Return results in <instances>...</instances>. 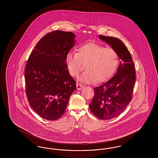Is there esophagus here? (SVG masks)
<instances>
[{
    "mask_svg": "<svg viewBox=\"0 0 158 158\" xmlns=\"http://www.w3.org/2000/svg\"><path fill=\"white\" fill-rule=\"evenodd\" d=\"M83 86L82 85H81V84L77 83V84L76 85V89H77V90H81V89H82L83 88Z\"/></svg>",
    "mask_w": 158,
    "mask_h": 158,
    "instance_id": "esophagus-1",
    "label": "esophagus"
}]
</instances>
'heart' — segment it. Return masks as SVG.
<instances>
[{"label":"heart","mask_w":158,"mask_h":158,"mask_svg":"<svg viewBox=\"0 0 158 158\" xmlns=\"http://www.w3.org/2000/svg\"><path fill=\"white\" fill-rule=\"evenodd\" d=\"M66 63L70 73L77 77L85 68L87 70L81 77V81L102 82L110 78L118 64L117 52L109 47L95 43H88L80 46L77 53L69 52Z\"/></svg>","instance_id":"heart-1"}]
</instances>
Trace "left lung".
<instances>
[{"label":"left lung","instance_id":"1","mask_svg":"<svg viewBox=\"0 0 158 158\" xmlns=\"http://www.w3.org/2000/svg\"><path fill=\"white\" fill-rule=\"evenodd\" d=\"M99 38L112 47L121 60L115 75L95 88L89 104L92 113L99 119L107 120L119 115L132 99L135 72L130 53L120 40L102 35Z\"/></svg>","mask_w":158,"mask_h":158}]
</instances>
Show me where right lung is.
Here are the masks:
<instances>
[{
	"mask_svg": "<svg viewBox=\"0 0 158 158\" xmlns=\"http://www.w3.org/2000/svg\"><path fill=\"white\" fill-rule=\"evenodd\" d=\"M75 37L71 32H51L39 41L27 61V97L32 109L45 120L60 118L75 90V81L69 75L66 63Z\"/></svg>",
	"mask_w": 158,
	"mask_h": 158,
	"instance_id": "right-lung-1",
	"label": "right lung"
}]
</instances>
